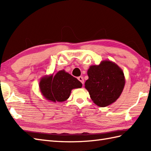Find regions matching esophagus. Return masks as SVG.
<instances>
[{"label":"esophagus","mask_w":151,"mask_h":151,"mask_svg":"<svg viewBox=\"0 0 151 151\" xmlns=\"http://www.w3.org/2000/svg\"><path fill=\"white\" fill-rule=\"evenodd\" d=\"M78 80L82 83L83 85H84V78H83L82 76H79V77H78Z\"/></svg>","instance_id":"obj_1"}]
</instances>
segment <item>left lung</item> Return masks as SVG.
Returning <instances> with one entry per match:
<instances>
[{
	"label": "left lung",
	"mask_w": 151,
	"mask_h": 151,
	"mask_svg": "<svg viewBox=\"0 0 151 151\" xmlns=\"http://www.w3.org/2000/svg\"><path fill=\"white\" fill-rule=\"evenodd\" d=\"M89 78L85 88L95 104L105 107L119 97L123 90L124 73L116 63L104 60L98 65H91L88 70Z\"/></svg>",
	"instance_id": "8db88e82"
}]
</instances>
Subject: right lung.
Returning <instances> with one entry per match:
<instances>
[{
    "label": "right lung",
    "instance_id": "1",
    "mask_svg": "<svg viewBox=\"0 0 151 151\" xmlns=\"http://www.w3.org/2000/svg\"><path fill=\"white\" fill-rule=\"evenodd\" d=\"M39 86L41 93L47 100L56 102L66 101L72 89L81 88L82 84L78 79L62 70L54 76H43Z\"/></svg>",
    "mask_w": 151,
    "mask_h": 151
}]
</instances>
